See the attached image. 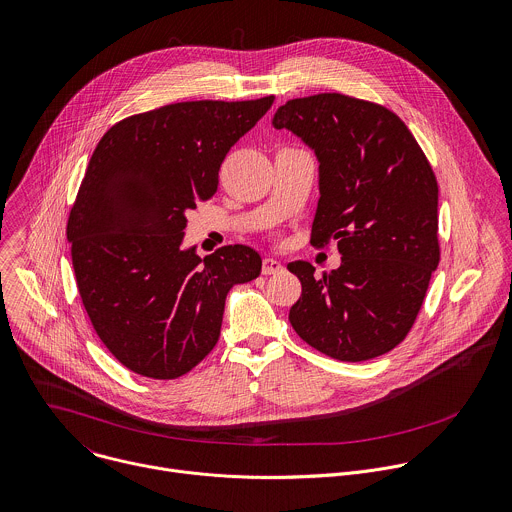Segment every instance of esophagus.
Returning a JSON list of instances; mask_svg holds the SVG:
<instances>
[{"mask_svg":"<svg viewBox=\"0 0 512 512\" xmlns=\"http://www.w3.org/2000/svg\"><path fill=\"white\" fill-rule=\"evenodd\" d=\"M261 271H263V275H275V273H281V271H283V265H281L277 259L267 257V259H263Z\"/></svg>","mask_w":512,"mask_h":512,"instance_id":"esophagus-1","label":"esophagus"}]
</instances>
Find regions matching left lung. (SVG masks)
Returning a JSON list of instances; mask_svg holds the SVG:
<instances>
[{"mask_svg": "<svg viewBox=\"0 0 512 512\" xmlns=\"http://www.w3.org/2000/svg\"><path fill=\"white\" fill-rule=\"evenodd\" d=\"M275 128L299 136L319 162L311 243L337 241L342 265L315 277L307 261L289 309L297 335L339 362L394 350L414 325L440 261L438 183L408 126L388 108L346 94L287 100Z\"/></svg>", "mask_w": 512, "mask_h": 512, "instance_id": "1", "label": "left lung"}]
</instances>
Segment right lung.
Listing matches in <instances>:
<instances>
[{
  "label": "right lung",
  "mask_w": 512,
  "mask_h": 512,
  "mask_svg": "<svg viewBox=\"0 0 512 512\" xmlns=\"http://www.w3.org/2000/svg\"><path fill=\"white\" fill-rule=\"evenodd\" d=\"M273 100L177 102L128 116L100 138L66 235L84 309L130 372H191L219 342L231 287L259 277L261 257L247 245L205 259L181 245L187 213L217 193L227 152Z\"/></svg>",
  "instance_id": "obj_1"
}]
</instances>
